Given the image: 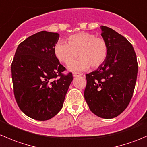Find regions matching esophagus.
<instances>
[{"label": "esophagus", "instance_id": "obj_1", "mask_svg": "<svg viewBox=\"0 0 147 147\" xmlns=\"http://www.w3.org/2000/svg\"><path fill=\"white\" fill-rule=\"evenodd\" d=\"M72 75H73V77H78V76H80V75H82V74H80V73H79V72H73V74H72Z\"/></svg>", "mask_w": 147, "mask_h": 147}]
</instances>
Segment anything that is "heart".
<instances>
[{"mask_svg": "<svg viewBox=\"0 0 147 147\" xmlns=\"http://www.w3.org/2000/svg\"><path fill=\"white\" fill-rule=\"evenodd\" d=\"M67 42L58 41L54 46V53L57 60L68 65L78 54L81 58L68 65L72 71H84L92 66L99 67L107 60L108 45L102 38L95 37L92 33L81 32L70 35Z\"/></svg>", "mask_w": 147, "mask_h": 147, "instance_id": "obj_1", "label": "heart"}]
</instances>
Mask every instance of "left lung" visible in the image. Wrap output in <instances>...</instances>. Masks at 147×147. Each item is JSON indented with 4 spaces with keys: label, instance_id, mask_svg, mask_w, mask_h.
<instances>
[{
    "label": "left lung",
    "instance_id": "8db88e82",
    "mask_svg": "<svg viewBox=\"0 0 147 147\" xmlns=\"http://www.w3.org/2000/svg\"><path fill=\"white\" fill-rule=\"evenodd\" d=\"M101 35L108 45L107 60L86 75L84 96L92 112L104 119L119 115L132 97L138 64L132 45L112 28L102 26Z\"/></svg>",
    "mask_w": 147,
    "mask_h": 147
}]
</instances>
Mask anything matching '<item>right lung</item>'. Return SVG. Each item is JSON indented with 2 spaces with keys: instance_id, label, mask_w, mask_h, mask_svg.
I'll return each mask as SVG.
<instances>
[{
  "instance_id": "right-lung-1",
  "label": "right lung",
  "mask_w": 147,
  "mask_h": 147,
  "mask_svg": "<svg viewBox=\"0 0 147 147\" xmlns=\"http://www.w3.org/2000/svg\"><path fill=\"white\" fill-rule=\"evenodd\" d=\"M58 33L40 31L18 46L11 65L15 98L20 110L32 119L45 121L55 116L63 106L72 82V72L54 53Z\"/></svg>"
}]
</instances>
